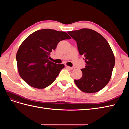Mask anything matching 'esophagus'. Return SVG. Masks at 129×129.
<instances>
[{
	"label": "esophagus",
	"mask_w": 129,
	"mask_h": 129,
	"mask_svg": "<svg viewBox=\"0 0 129 129\" xmlns=\"http://www.w3.org/2000/svg\"><path fill=\"white\" fill-rule=\"evenodd\" d=\"M66 67H67V68H69V69H74V67H69V66H66Z\"/></svg>",
	"instance_id": "34e87169"
}]
</instances>
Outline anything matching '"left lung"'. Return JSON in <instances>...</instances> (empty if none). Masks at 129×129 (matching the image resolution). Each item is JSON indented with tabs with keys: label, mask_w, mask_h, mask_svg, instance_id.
<instances>
[{
	"label": "left lung",
	"mask_w": 129,
	"mask_h": 129,
	"mask_svg": "<svg viewBox=\"0 0 129 129\" xmlns=\"http://www.w3.org/2000/svg\"><path fill=\"white\" fill-rule=\"evenodd\" d=\"M75 40L81 55L85 57V67L81 69L82 76L74 82L82 91L95 93L110 81L115 63L114 54L106 39L91 29L68 32Z\"/></svg>",
	"instance_id": "1"
}]
</instances>
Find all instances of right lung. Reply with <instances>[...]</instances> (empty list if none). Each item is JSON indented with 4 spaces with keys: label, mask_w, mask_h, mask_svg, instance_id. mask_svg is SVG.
I'll return each instance as SVG.
<instances>
[{
    "label": "right lung",
    "mask_w": 129,
    "mask_h": 129,
    "mask_svg": "<svg viewBox=\"0 0 129 129\" xmlns=\"http://www.w3.org/2000/svg\"><path fill=\"white\" fill-rule=\"evenodd\" d=\"M71 38L64 32L44 29L33 32L22 42L16 55L20 77L30 86L44 89L55 80L63 64L49 60L60 41Z\"/></svg>",
    "instance_id": "add662e5"
}]
</instances>
